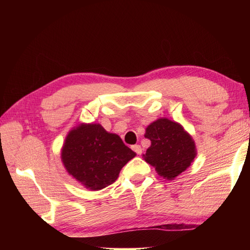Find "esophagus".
Here are the masks:
<instances>
[{
    "mask_svg": "<svg viewBox=\"0 0 250 250\" xmlns=\"http://www.w3.org/2000/svg\"><path fill=\"white\" fill-rule=\"evenodd\" d=\"M132 149H133V151H135L137 155H141L142 151H143L142 147L140 145H133V146H132Z\"/></svg>",
    "mask_w": 250,
    "mask_h": 250,
    "instance_id": "esophagus-1",
    "label": "esophagus"
}]
</instances>
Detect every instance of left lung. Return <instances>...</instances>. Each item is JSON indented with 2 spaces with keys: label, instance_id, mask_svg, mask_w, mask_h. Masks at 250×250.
<instances>
[{
  "label": "left lung",
  "instance_id": "left-lung-1",
  "mask_svg": "<svg viewBox=\"0 0 250 250\" xmlns=\"http://www.w3.org/2000/svg\"><path fill=\"white\" fill-rule=\"evenodd\" d=\"M144 136L151 144L143 158L167 180L185 172L196 157L192 136L176 121L159 118L147 126Z\"/></svg>",
  "mask_w": 250,
  "mask_h": 250
}]
</instances>
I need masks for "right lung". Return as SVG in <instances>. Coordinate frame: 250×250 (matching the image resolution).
Segmentation results:
<instances>
[{
    "label": "right lung",
    "instance_id": "right-lung-1",
    "mask_svg": "<svg viewBox=\"0 0 250 250\" xmlns=\"http://www.w3.org/2000/svg\"><path fill=\"white\" fill-rule=\"evenodd\" d=\"M136 153L100 124H79L68 131L61 161L68 175L91 191L102 190L118 178Z\"/></svg>",
    "mask_w": 250,
    "mask_h": 250
}]
</instances>
